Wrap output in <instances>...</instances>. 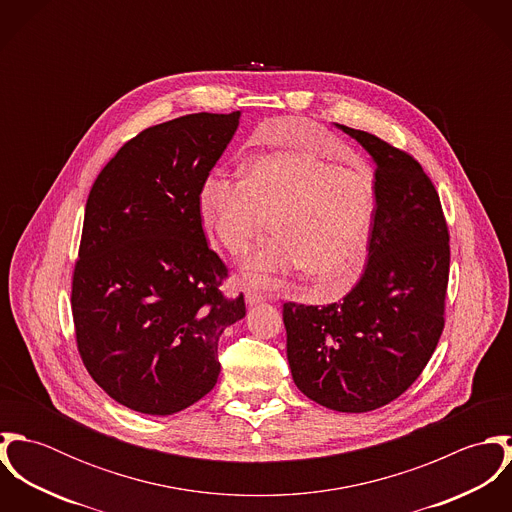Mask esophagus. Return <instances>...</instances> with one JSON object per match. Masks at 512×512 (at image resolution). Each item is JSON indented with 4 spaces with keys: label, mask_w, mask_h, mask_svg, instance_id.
Returning <instances> with one entry per match:
<instances>
[{
    "label": "esophagus",
    "mask_w": 512,
    "mask_h": 512,
    "mask_svg": "<svg viewBox=\"0 0 512 512\" xmlns=\"http://www.w3.org/2000/svg\"><path fill=\"white\" fill-rule=\"evenodd\" d=\"M266 297L262 293L256 292V290H246V303L252 307V305H258L262 303Z\"/></svg>",
    "instance_id": "1"
}]
</instances>
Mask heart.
<instances>
[{"label": "heart", "instance_id": "heart-1", "mask_svg": "<svg viewBox=\"0 0 512 512\" xmlns=\"http://www.w3.org/2000/svg\"><path fill=\"white\" fill-rule=\"evenodd\" d=\"M376 203L368 169L295 149L250 159L240 179L209 175L199 189L201 222L232 256L258 242L272 219L278 236L242 264L244 280L260 288L305 270L329 293L349 290L365 268Z\"/></svg>", "mask_w": 512, "mask_h": 512}]
</instances>
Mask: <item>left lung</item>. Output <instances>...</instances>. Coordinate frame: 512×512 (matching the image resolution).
Masks as SVG:
<instances>
[{"mask_svg":"<svg viewBox=\"0 0 512 512\" xmlns=\"http://www.w3.org/2000/svg\"><path fill=\"white\" fill-rule=\"evenodd\" d=\"M335 126L376 163L365 272L341 301L284 303V325L295 386L325 408L361 414L404 394L438 347L449 234L438 191L412 155Z\"/></svg>","mask_w":512,"mask_h":512,"instance_id":"8db88e82","label":"left lung"}]
</instances>
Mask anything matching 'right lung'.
Instances as JSON below:
<instances>
[{
    "label": "right lung",
    "instance_id": "1",
    "mask_svg": "<svg viewBox=\"0 0 512 512\" xmlns=\"http://www.w3.org/2000/svg\"><path fill=\"white\" fill-rule=\"evenodd\" d=\"M240 112L189 114L147 128L106 163L84 211L73 276L80 359L118 404L171 416L219 378L222 331L246 315L226 299L199 189Z\"/></svg>",
    "mask_w": 512,
    "mask_h": 512
}]
</instances>
